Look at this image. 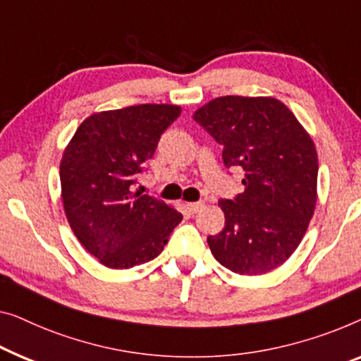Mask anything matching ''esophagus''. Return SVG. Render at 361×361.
<instances>
[{
    "label": "esophagus",
    "instance_id": "obj_1",
    "mask_svg": "<svg viewBox=\"0 0 361 361\" xmlns=\"http://www.w3.org/2000/svg\"><path fill=\"white\" fill-rule=\"evenodd\" d=\"M202 206H204V204H202V202H201V201H200V202H188V204H186V207H188V211H190V212H192V214H195V212H197V211H200Z\"/></svg>",
    "mask_w": 361,
    "mask_h": 361
}]
</instances>
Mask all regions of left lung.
I'll use <instances>...</instances> for the list:
<instances>
[{
    "label": "left lung",
    "mask_w": 361,
    "mask_h": 361,
    "mask_svg": "<svg viewBox=\"0 0 361 361\" xmlns=\"http://www.w3.org/2000/svg\"><path fill=\"white\" fill-rule=\"evenodd\" d=\"M192 119L222 145L245 190L221 200L226 226L207 237L212 255L238 275L283 265L306 233L317 201V152L291 111L275 98L222 96Z\"/></svg>",
    "instance_id": "left-lung-1"
}]
</instances>
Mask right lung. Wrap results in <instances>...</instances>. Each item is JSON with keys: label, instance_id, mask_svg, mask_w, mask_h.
<instances>
[{"label": "right lung", "instance_id": "1", "mask_svg": "<svg viewBox=\"0 0 361 361\" xmlns=\"http://www.w3.org/2000/svg\"><path fill=\"white\" fill-rule=\"evenodd\" d=\"M173 104H139L86 118L60 161L68 224L108 268L154 260L183 216L159 197L134 191L164 132L180 118Z\"/></svg>", "mask_w": 361, "mask_h": 361}]
</instances>
